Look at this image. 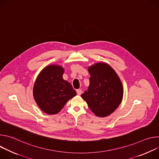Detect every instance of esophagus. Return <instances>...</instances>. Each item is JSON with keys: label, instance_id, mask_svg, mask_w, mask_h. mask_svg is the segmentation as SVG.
I'll list each match as a JSON object with an SVG mask.
<instances>
[{"label": "esophagus", "instance_id": "34e87169", "mask_svg": "<svg viewBox=\"0 0 159 159\" xmlns=\"http://www.w3.org/2000/svg\"><path fill=\"white\" fill-rule=\"evenodd\" d=\"M76 92H77V95H79V96L81 95V94H82V90H81V89H77V90H76Z\"/></svg>", "mask_w": 159, "mask_h": 159}]
</instances>
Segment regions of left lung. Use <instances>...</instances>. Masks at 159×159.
<instances>
[{
	"mask_svg": "<svg viewBox=\"0 0 159 159\" xmlns=\"http://www.w3.org/2000/svg\"><path fill=\"white\" fill-rule=\"evenodd\" d=\"M88 70L90 75L89 86L81 96L97 116H107L121 102L123 96L121 82L107 63H96L89 67Z\"/></svg>",
	"mask_w": 159,
	"mask_h": 159,
	"instance_id": "1",
	"label": "left lung"
}]
</instances>
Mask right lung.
<instances>
[{"mask_svg":"<svg viewBox=\"0 0 159 159\" xmlns=\"http://www.w3.org/2000/svg\"><path fill=\"white\" fill-rule=\"evenodd\" d=\"M63 72L59 65H50L44 68L36 80L34 98L40 109L47 114H57L76 95L72 85L63 80Z\"/></svg>","mask_w":159,"mask_h":159,"instance_id":"right-lung-1","label":"right lung"}]
</instances>
